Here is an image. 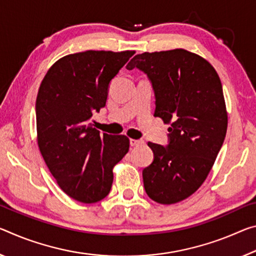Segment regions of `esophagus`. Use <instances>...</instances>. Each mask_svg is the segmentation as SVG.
<instances>
[{
  "label": "esophagus",
  "instance_id": "34e87169",
  "mask_svg": "<svg viewBox=\"0 0 256 256\" xmlns=\"http://www.w3.org/2000/svg\"><path fill=\"white\" fill-rule=\"evenodd\" d=\"M144 144V140H136V139L130 140V144H131L132 147H138V146H141V144Z\"/></svg>",
  "mask_w": 256,
  "mask_h": 256
}]
</instances>
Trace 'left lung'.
<instances>
[{"instance_id":"8db88e82","label":"left lung","mask_w":256,"mask_h":256,"mask_svg":"<svg viewBox=\"0 0 256 256\" xmlns=\"http://www.w3.org/2000/svg\"><path fill=\"white\" fill-rule=\"evenodd\" d=\"M136 67L152 84L154 116L171 125L168 147L148 142L154 162L142 172L144 190L160 204H176L204 184L224 141L228 112L220 77L184 48L136 54L126 68Z\"/></svg>"}]
</instances>
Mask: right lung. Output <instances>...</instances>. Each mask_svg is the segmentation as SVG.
<instances>
[{
  "instance_id": "obj_1",
  "label": "right lung",
  "mask_w": 256,
  "mask_h": 256,
  "mask_svg": "<svg viewBox=\"0 0 256 256\" xmlns=\"http://www.w3.org/2000/svg\"><path fill=\"white\" fill-rule=\"evenodd\" d=\"M136 51H96L64 56L52 64L36 98L38 144L62 192L92 204L112 189V168L130 148L126 136L92 128L104 107L110 80Z\"/></svg>"
}]
</instances>
